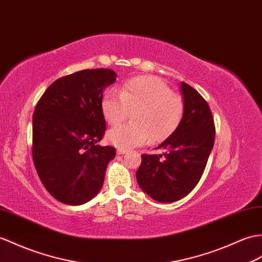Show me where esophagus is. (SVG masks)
I'll return each mask as SVG.
<instances>
[{
    "label": "esophagus",
    "mask_w": 262,
    "mask_h": 262,
    "mask_svg": "<svg viewBox=\"0 0 262 262\" xmlns=\"http://www.w3.org/2000/svg\"><path fill=\"white\" fill-rule=\"evenodd\" d=\"M126 153H127L126 149H121V148H118V149H117V154H118V155H124V154H126Z\"/></svg>",
    "instance_id": "1"
}]
</instances>
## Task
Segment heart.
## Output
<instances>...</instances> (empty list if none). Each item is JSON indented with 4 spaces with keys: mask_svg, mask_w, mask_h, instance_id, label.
<instances>
[{
    "mask_svg": "<svg viewBox=\"0 0 262 262\" xmlns=\"http://www.w3.org/2000/svg\"><path fill=\"white\" fill-rule=\"evenodd\" d=\"M101 111L108 124L117 125L134 112L133 123L115 127L108 141L129 149L148 141L160 142L178 128L184 103L165 82L156 77H136L126 81L120 93L108 89L102 96Z\"/></svg>",
    "mask_w": 262,
    "mask_h": 262,
    "instance_id": "heart-1",
    "label": "heart"
}]
</instances>
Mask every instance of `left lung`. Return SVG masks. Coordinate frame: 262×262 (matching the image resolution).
<instances>
[{
    "label": "left lung",
    "instance_id": "left-lung-1",
    "mask_svg": "<svg viewBox=\"0 0 262 262\" xmlns=\"http://www.w3.org/2000/svg\"><path fill=\"white\" fill-rule=\"evenodd\" d=\"M181 91L184 112L180 125L156 147L164 153L142 155L136 172L142 190L162 203L183 199L196 186L214 145V120L208 102L185 82Z\"/></svg>",
    "mask_w": 262,
    "mask_h": 262
}]
</instances>
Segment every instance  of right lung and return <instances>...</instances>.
<instances>
[{"label":"right lung","instance_id":"1","mask_svg":"<svg viewBox=\"0 0 262 262\" xmlns=\"http://www.w3.org/2000/svg\"><path fill=\"white\" fill-rule=\"evenodd\" d=\"M111 69H87L59 78L34 109L32 157L51 195L68 205L96 196L116 150L100 146L106 130L102 93L116 81Z\"/></svg>","mask_w":262,"mask_h":262}]
</instances>
